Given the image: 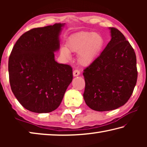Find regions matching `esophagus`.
<instances>
[{"mask_svg": "<svg viewBox=\"0 0 147 147\" xmlns=\"http://www.w3.org/2000/svg\"><path fill=\"white\" fill-rule=\"evenodd\" d=\"M80 74V71L78 70V69H75V70L73 71V76H78Z\"/></svg>", "mask_w": 147, "mask_h": 147, "instance_id": "obj_1", "label": "esophagus"}]
</instances>
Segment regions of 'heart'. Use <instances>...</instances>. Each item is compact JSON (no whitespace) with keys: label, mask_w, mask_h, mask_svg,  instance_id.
Wrapping results in <instances>:
<instances>
[{"label":"heart","mask_w":147,"mask_h":147,"mask_svg":"<svg viewBox=\"0 0 147 147\" xmlns=\"http://www.w3.org/2000/svg\"><path fill=\"white\" fill-rule=\"evenodd\" d=\"M104 38L97 33L83 32L69 38L67 46L61 49L62 55L69 58L70 52L78 53L79 63L87 65L91 63L98 55L104 45Z\"/></svg>","instance_id":"1"}]
</instances>
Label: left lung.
I'll list each match as a JSON object with an SVG mask.
<instances>
[{
    "label": "left lung",
    "instance_id": "left-lung-1",
    "mask_svg": "<svg viewBox=\"0 0 147 147\" xmlns=\"http://www.w3.org/2000/svg\"><path fill=\"white\" fill-rule=\"evenodd\" d=\"M109 29L111 41L83 73L84 100L98 111L113 110L125 104L138 79L134 49L118 29Z\"/></svg>",
    "mask_w": 147,
    "mask_h": 147
}]
</instances>
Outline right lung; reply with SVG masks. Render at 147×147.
<instances>
[{
    "label": "right lung",
    "mask_w": 147,
    "mask_h": 147,
    "mask_svg": "<svg viewBox=\"0 0 147 147\" xmlns=\"http://www.w3.org/2000/svg\"><path fill=\"white\" fill-rule=\"evenodd\" d=\"M63 25L30 30L17 41L9 56L11 91L19 103L32 112L49 113L58 108L73 80L71 67L54 59Z\"/></svg>",
    "instance_id": "add662e5"
}]
</instances>
